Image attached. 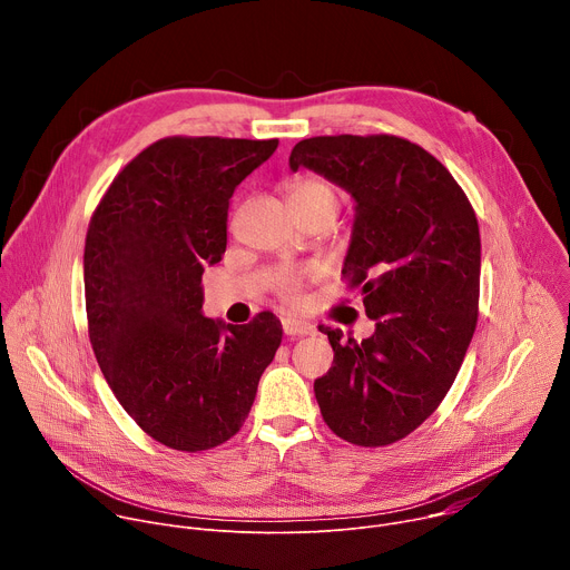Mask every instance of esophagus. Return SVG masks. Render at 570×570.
<instances>
[{
    "label": "esophagus",
    "mask_w": 570,
    "mask_h": 570,
    "mask_svg": "<svg viewBox=\"0 0 570 570\" xmlns=\"http://www.w3.org/2000/svg\"><path fill=\"white\" fill-rule=\"evenodd\" d=\"M282 330L286 336H306L313 334V324L297 317H282Z\"/></svg>",
    "instance_id": "esophagus-1"
}]
</instances>
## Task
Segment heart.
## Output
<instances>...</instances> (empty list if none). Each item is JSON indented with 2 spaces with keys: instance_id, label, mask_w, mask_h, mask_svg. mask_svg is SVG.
I'll return each instance as SVG.
<instances>
[{
  "instance_id": "heart-1",
  "label": "heart",
  "mask_w": 570,
  "mask_h": 570,
  "mask_svg": "<svg viewBox=\"0 0 570 570\" xmlns=\"http://www.w3.org/2000/svg\"><path fill=\"white\" fill-rule=\"evenodd\" d=\"M308 196H332L334 198V189L330 183L317 180V178H299L288 189V200H299V198H308ZM279 291L286 299H295L297 291H299V279L293 275H284L279 279Z\"/></svg>"
}]
</instances>
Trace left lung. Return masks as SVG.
I'll return each instance as SVG.
<instances>
[{
    "label": "left lung",
    "mask_w": 570,
    "mask_h": 570,
    "mask_svg": "<svg viewBox=\"0 0 570 570\" xmlns=\"http://www.w3.org/2000/svg\"><path fill=\"white\" fill-rule=\"evenodd\" d=\"M299 167L345 189L354 225L343 275L361 286L370 338L341 341L313 390L327 426L358 446H385L429 420L464 361L478 320L480 234L453 176L422 146L394 135L311 137Z\"/></svg>",
    "instance_id": "left-lung-1"
}]
</instances>
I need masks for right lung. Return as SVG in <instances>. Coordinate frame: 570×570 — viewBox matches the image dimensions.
I'll use <instances>...</instances> for the list:
<instances>
[{
	"mask_svg": "<svg viewBox=\"0 0 570 570\" xmlns=\"http://www.w3.org/2000/svg\"><path fill=\"white\" fill-rule=\"evenodd\" d=\"M277 139L167 137L99 203L83 257L90 341L124 411L153 440L205 451L246 422L282 324L205 317V266L223 259L234 189Z\"/></svg>",
	"mask_w": 570,
	"mask_h": 570,
	"instance_id": "obj_1",
	"label": "right lung"
}]
</instances>
